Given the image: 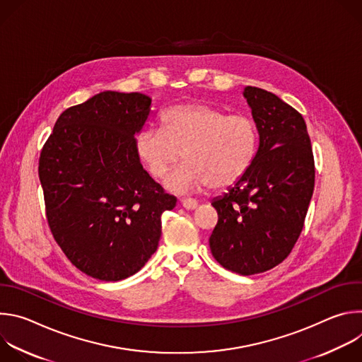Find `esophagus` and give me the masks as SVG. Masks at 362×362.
I'll return each mask as SVG.
<instances>
[{
    "label": "esophagus",
    "mask_w": 362,
    "mask_h": 362,
    "mask_svg": "<svg viewBox=\"0 0 362 362\" xmlns=\"http://www.w3.org/2000/svg\"><path fill=\"white\" fill-rule=\"evenodd\" d=\"M182 204H183V208L186 211H193V209L197 208V200H194V199H183Z\"/></svg>",
    "instance_id": "34e87169"
}]
</instances>
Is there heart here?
<instances>
[{
	"mask_svg": "<svg viewBox=\"0 0 362 362\" xmlns=\"http://www.w3.org/2000/svg\"><path fill=\"white\" fill-rule=\"evenodd\" d=\"M256 148V127L247 116L203 103L166 109L160 129L146 127L136 137L137 156L153 179H166L183 158L185 166L168 182L179 192L233 186L252 166Z\"/></svg>",
	"mask_w": 362,
	"mask_h": 362,
	"instance_id": "b5f03b06",
	"label": "heart"
}]
</instances>
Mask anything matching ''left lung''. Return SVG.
Returning a JSON list of instances; mask_svg holds the SVG:
<instances>
[{
	"label": "left lung",
	"mask_w": 362,
	"mask_h": 362,
	"mask_svg": "<svg viewBox=\"0 0 362 362\" xmlns=\"http://www.w3.org/2000/svg\"><path fill=\"white\" fill-rule=\"evenodd\" d=\"M243 97L259 134L255 160L228 193L214 199L215 259L239 275L279 265L295 246L315 185L314 154L300 113L264 88Z\"/></svg>",
	"instance_id": "obj_1"
}]
</instances>
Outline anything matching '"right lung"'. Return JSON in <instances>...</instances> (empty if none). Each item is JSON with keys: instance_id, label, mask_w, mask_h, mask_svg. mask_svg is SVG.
Instances as JSON below:
<instances>
[{"instance_id": "add662e5", "label": "right lung", "mask_w": 362, "mask_h": 362, "mask_svg": "<svg viewBox=\"0 0 362 362\" xmlns=\"http://www.w3.org/2000/svg\"><path fill=\"white\" fill-rule=\"evenodd\" d=\"M141 93L103 91L63 112L38 162L47 222L70 262L100 281L139 272L177 199L143 169L134 136L150 115Z\"/></svg>"}]
</instances>
